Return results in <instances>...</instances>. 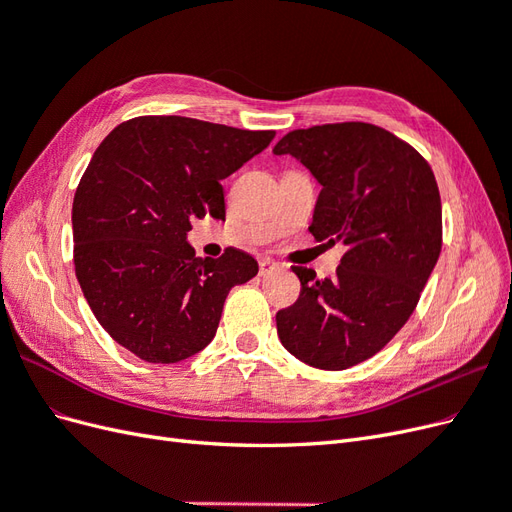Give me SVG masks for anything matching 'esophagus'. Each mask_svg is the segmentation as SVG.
Masks as SVG:
<instances>
[{"instance_id": "34e87169", "label": "esophagus", "mask_w": 512, "mask_h": 512, "mask_svg": "<svg viewBox=\"0 0 512 512\" xmlns=\"http://www.w3.org/2000/svg\"><path fill=\"white\" fill-rule=\"evenodd\" d=\"M275 271H280V265H277V262H273V260H269V258H265V260H260V277H269V275H273Z\"/></svg>"}]
</instances>
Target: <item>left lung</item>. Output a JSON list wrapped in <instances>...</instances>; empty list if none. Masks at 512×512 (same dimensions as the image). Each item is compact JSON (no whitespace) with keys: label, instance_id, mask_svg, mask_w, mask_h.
<instances>
[{"label":"left lung","instance_id":"8db88e82","mask_svg":"<svg viewBox=\"0 0 512 512\" xmlns=\"http://www.w3.org/2000/svg\"><path fill=\"white\" fill-rule=\"evenodd\" d=\"M322 185L309 232L348 250L333 277L301 280L294 305L275 314L277 335L299 361L339 371L371 359L412 316L442 250L440 190L427 160L389 130L363 121L292 130L273 147Z\"/></svg>","mask_w":512,"mask_h":512}]
</instances>
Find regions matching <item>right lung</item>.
I'll return each instance as SVG.
<instances>
[{
	"instance_id": "right-lung-1",
	"label": "right lung",
	"mask_w": 512,
	"mask_h": 512,
	"mask_svg": "<svg viewBox=\"0 0 512 512\" xmlns=\"http://www.w3.org/2000/svg\"><path fill=\"white\" fill-rule=\"evenodd\" d=\"M177 115L123 121L96 149L72 203L74 271L91 312L147 363H179L218 331L232 286L258 273L237 247L200 260L192 220H224L222 179L273 141Z\"/></svg>"
}]
</instances>
